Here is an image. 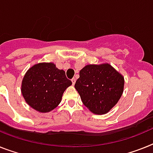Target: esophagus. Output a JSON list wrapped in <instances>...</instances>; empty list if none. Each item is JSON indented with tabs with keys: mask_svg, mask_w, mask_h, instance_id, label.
Wrapping results in <instances>:
<instances>
[{
	"mask_svg": "<svg viewBox=\"0 0 153 153\" xmlns=\"http://www.w3.org/2000/svg\"><path fill=\"white\" fill-rule=\"evenodd\" d=\"M71 82H72V84L74 85V83H75V82H76V79H74V78H73V79H71Z\"/></svg>",
	"mask_w": 153,
	"mask_h": 153,
	"instance_id": "34e87169",
	"label": "esophagus"
}]
</instances>
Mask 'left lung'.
<instances>
[{"instance_id": "left-lung-1", "label": "left lung", "mask_w": 153, "mask_h": 153, "mask_svg": "<svg viewBox=\"0 0 153 153\" xmlns=\"http://www.w3.org/2000/svg\"><path fill=\"white\" fill-rule=\"evenodd\" d=\"M124 85L122 75L110 65L103 64L84 67L74 87L88 110L96 114H104L120 100Z\"/></svg>"}]
</instances>
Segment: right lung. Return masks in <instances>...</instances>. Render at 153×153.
Listing matches in <instances>:
<instances>
[{"label":"right lung","mask_w":153,"mask_h":153,"mask_svg":"<svg viewBox=\"0 0 153 153\" xmlns=\"http://www.w3.org/2000/svg\"><path fill=\"white\" fill-rule=\"evenodd\" d=\"M71 84L65 71L56 68L53 63H39L25 74L22 93L31 107L46 113L57 107L65 89Z\"/></svg>","instance_id":"right-lung-1"}]
</instances>
